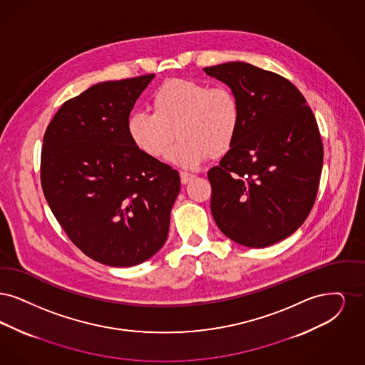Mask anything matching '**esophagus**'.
I'll return each mask as SVG.
<instances>
[{"mask_svg":"<svg viewBox=\"0 0 365 365\" xmlns=\"http://www.w3.org/2000/svg\"><path fill=\"white\" fill-rule=\"evenodd\" d=\"M180 177H181V182H182V184H188L190 181L193 180V177H195V175H190L188 172H181V173H180Z\"/></svg>","mask_w":365,"mask_h":365,"instance_id":"1","label":"esophagus"}]
</instances>
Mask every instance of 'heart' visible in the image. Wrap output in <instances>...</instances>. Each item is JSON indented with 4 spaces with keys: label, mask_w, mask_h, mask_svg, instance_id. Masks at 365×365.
<instances>
[{
    "label": "heart",
    "mask_w": 365,
    "mask_h": 365,
    "mask_svg": "<svg viewBox=\"0 0 365 365\" xmlns=\"http://www.w3.org/2000/svg\"><path fill=\"white\" fill-rule=\"evenodd\" d=\"M241 108L235 91L195 80L162 84L153 96V113L138 111L128 120L132 143L151 158H163L175 140L169 159L195 169L208 157L220 158L236 142Z\"/></svg>",
    "instance_id": "heart-1"
}]
</instances>
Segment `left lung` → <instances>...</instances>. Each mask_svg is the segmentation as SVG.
Returning a JSON list of instances; mask_svg holds the SVG:
<instances>
[{"label":"left lung","instance_id":"left-lung-1","mask_svg":"<svg viewBox=\"0 0 365 365\" xmlns=\"http://www.w3.org/2000/svg\"><path fill=\"white\" fill-rule=\"evenodd\" d=\"M237 96L233 147L208 170L211 212L225 236L264 248L293 235L309 215L323 166L317 118L284 76L247 63L207 66Z\"/></svg>","mask_w":365,"mask_h":365}]
</instances>
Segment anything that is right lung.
<instances>
[{"mask_svg": "<svg viewBox=\"0 0 365 365\" xmlns=\"http://www.w3.org/2000/svg\"><path fill=\"white\" fill-rule=\"evenodd\" d=\"M153 78L98 83L63 102L43 135L48 207L80 251L106 266H135L158 252L181 187L178 172L143 154L128 133Z\"/></svg>", "mask_w": 365, "mask_h": 365, "instance_id": "add662e5", "label": "right lung"}]
</instances>
